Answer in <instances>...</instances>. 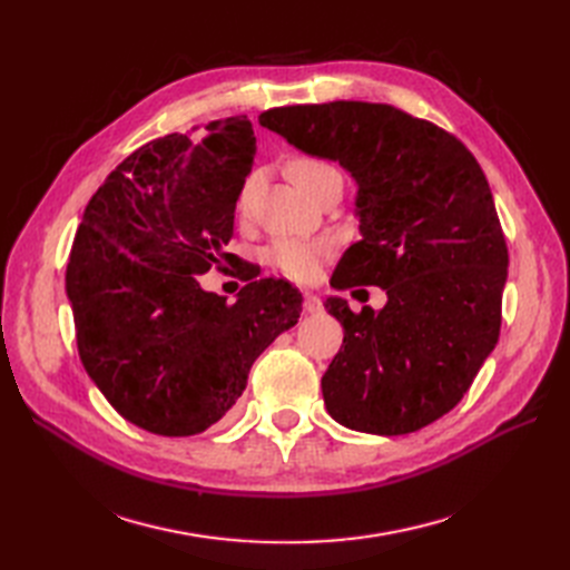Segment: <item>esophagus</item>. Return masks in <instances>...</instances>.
I'll list each match as a JSON object with an SVG mask.
<instances>
[{
  "label": "esophagus",
  "mask_w": 570,
  "mask_h": 570,
  "mask_svg": "<svg viewBox=\"0 0 570 570\" xmlns=\"http://www.w3.org/2000/svg\"><path fill=\"white\" fill-rule=\"evenodd\" d=\"M321 308H323V304L314 295V292H304V314H318Z\"/></svg>",
  "instance_id": "esophagus-1"
}]
</instances>
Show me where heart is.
I'll list each match as a JSON object with an SVG mask.
<instances>
[{
	"mask_svg": "<svg viewBox=\"0 0 570 570\" xmlns=\"http://www.w3.org/2000/svg\"><path fill=\"white\" fill-rule=\"evenodd\" d=\"M333 166H327L325 161L318 159H295L287 166L289 178L295 180L304 193L308 195L314 189V185L325 176L333 174ZM256 180V174L247 178V183L239 189L237 197V209L245 212L252 185ZM335 252V237L331 235H318V237H275L264 249V262L283 273L285 278L297 281V283H308L314 281L323 262L333 256Z\"/></svg>",
	"mask_w": 570,
	"mask_h": 570,
	"instance_id": "1",
	"label": "heart"
}]
</instances>
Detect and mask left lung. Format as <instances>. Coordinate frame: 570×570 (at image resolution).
Here are the masks:
<instances>
[{
    "mask_svg": "<svg viewBox=\"0 0 570 570\" xmlns=\"http://www.w3.org/2000/svg\"><path fill=\"white\" fill-rule=\"evenodd\" d=\"M258 124L354 176L364 237L331 285L387 292L381 312L325 302L344 327L321 381L327 413L358 433H416L461 402L502 327L509 249L485 174L452 132L390 105L278 107Z\"/></svg>",
    "mask_w": 570,
    "mask_h": 570,
    "instance_id": "obj_1",
    "label": "left lung"
}]
</instances>
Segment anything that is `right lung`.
<instances>
[{
    "instance_id": "add662e5",
    "label": "right lung",
    "mask_w": 570,
    "mask_h": 570,
    "mask_svg": "<svg viewBox=\"0 0 570 570\" xmlns=\"http://www.w3.org/2000/svg\"><path fill=\"white\" fill-rule=\"evenodd\" d=\"M254 154L247 116L157 137L82 214L66 266L78 354L120 416L154 435H197L226 416L256 356L299 318L287 281L252 273L233 304L197 283L237 264L223 247Z\"/></svg>"
}]
</instances>
